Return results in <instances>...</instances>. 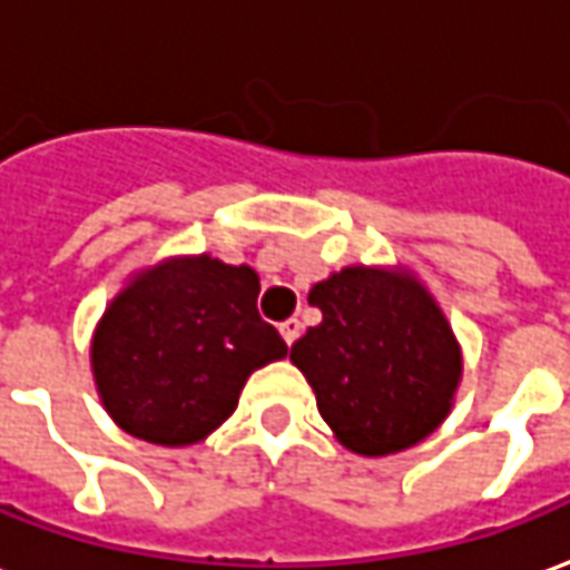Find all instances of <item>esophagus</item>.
<instances>
[{
	"mask_svg": "<svg viewBox=\"0 0 570 570\" xmlns=\"http://www.w3.org/2000/svg\"><path fill=\"white\" fill-rule=\"evenodd\" d=\"M298 333H302V321L298 317H289V321L281 324V336H284L286 345H293L298 340Z\"/></svg>",
	"mask_w": 570,
	"mask_h": 570,
	"instance_id": "obj_1",
	"label": "esophagus"
}]
</instances>
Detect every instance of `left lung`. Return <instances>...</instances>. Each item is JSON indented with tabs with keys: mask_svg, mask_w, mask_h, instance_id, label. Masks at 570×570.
<instances>
[{
	"mask_svg": "<svg viewBox=\"0 0 570 570\" xmlns=\"http://www.w3.org/2000/svg\"><path fill=\"white\" fill-rule=\"evenodd\" d=\"M324 321L289 348L317 410L354 453L385 456L432 435L460 382V345L423 286L342 268L312 286Z\"/></svg>",
	"mask_w": 570,
	"mask_h": 570,
	"instance_id": "left-lung-1",
	"label": "left lung"
}]
</instances>
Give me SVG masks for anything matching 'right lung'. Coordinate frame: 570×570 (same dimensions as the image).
Instances as JSON below:
<instances>
[{
	"instance_id": "1",
	"label": "right lung",
	"mask_w": 570,
	"mask_h": 570,
	"mask_svg": "<svg viewBox=\"0 0 570 570\" xmlns=\"http://www.w3.org/2000/svg\"><path fill=\"white\" fill-rule=\"evenodd\" d=\"M258 274L175 258L126 286L95 330L91 367L129 435L181 448L228 420L253 370L286 354L258 314Z\"/></svg>"
}]
</instances>
